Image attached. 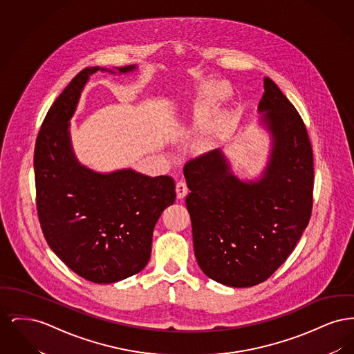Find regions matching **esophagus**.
I'll return each mask as SVG.
<instances>
[{
	"instance_id": "1",
	"label": "esophagus",
	"mask_w": 354,
	"mask_h": 354,
	"mask_svg": "<svg viewBox=\"0 0 354 354\" xmlns=\"http://www.w3.org/2000/svg\"><path fill=\"white\" fill-rule=\"evenodd\" d=\"M187 192H188V188H187L185 180H178V183H176V196H178V199H183L187 195Z\"/></svg>"
}]
</instances>
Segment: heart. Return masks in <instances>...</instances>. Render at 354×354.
I'll use <instances>...</instances> for the list:
<instances>
[{
    "mask_svg": "<svg viewBox=\"0 0 354 354\" xmlns=\"http://www.w3.org/2000/svg\"><path fill=\"white\" fill-rule=\"evenodd\" d=\"M202 97L203 107L215 106L228 97V87L218 81L209 82L203 87ZM202 145L203 147H205V146H208V142L205 140V142H203Z\"/></svg>",
    "mask_w": 354,
    "mask_h": 354,
    "instance_id": "obj_1",
    "label": "heart"
}]
</instances>
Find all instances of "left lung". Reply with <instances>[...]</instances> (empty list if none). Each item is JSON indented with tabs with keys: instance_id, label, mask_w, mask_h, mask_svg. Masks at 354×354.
I'll list each match as a JSON object with an SVG mask.
<instances>
[{
	"instance_id": "8db88e82",
	"label": "left lung",
	"mask_w": 354,
	"mask_h": 354,
	"mask_svg": "<svg viewBox=\"0 0 354 354\" xmlns=\"http://www.w3.org/2000/svg\"><path fill=\"white\" fill-rule=\"evenodd\" d=\"M272 139L257 180H240L220 149L185 163L194 251L201 270L223 286L266 281L295 250L313 205V151L303 119L270 78L259 103Z\"/></svg>"
}]
</instances>
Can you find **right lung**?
<instances>
[{
	"label": "right lung",
	"mask_w": 354,
	"mask_h": 354,
	"mask_svg": "<svg viewBox=\"0 0 354 354\" xmlns=\"http://www.w3.org/2000/svg\"><path fill=\"white\" fill-rule=\"evenodd\" d=\"M100 68H84L53 103L37 136L34 176L38 219L53 252L86 280L110 284L147 266L153 227L176 194L167 175L151 178L131 169L101 174L77 160L68 120Z\"/></svg>",
	"instance_id": "obj_1"
}]
</instances>
